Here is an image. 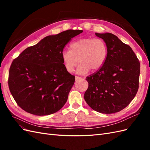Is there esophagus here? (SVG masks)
Returning <instances> with one entry per match:
<instances>
[{"label": "esophagus", "mask_w": 150, "mask_h": 150, "mask_svg": "<svg viewBox=\"0 0 150 150\" xmlns=\"http://www.w3.org/2000/svg\"><path fill=\"white\" fill-rule=\"evenodd\" d=\"M79 79H81V77H79V76H76L75 77V80L76 81H78V80H79Z\"/></svg>", "instance_id": "obj_1"}]
</instances>
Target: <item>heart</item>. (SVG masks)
Listing matches in <instances>:
<instances>
[{
    "instance_id": "1",
    "label": "heart",
    "mask_w": 150,
    "mask_h": 150,
    "mask_svg": "<svg viewBox=\"0 0 150 150\" xmlns=\"http://www.w3.org/2000/svg\"><path fill=\"white\" fill-rule=\"evenodd\" d=\"M106 42L99 38H81L72 42L69 50L63 51L61 59L66 71L71 73L79 63L76 72L84 74L96 71L103 66L108 57Z\"/></svg>"
}]
</instances>
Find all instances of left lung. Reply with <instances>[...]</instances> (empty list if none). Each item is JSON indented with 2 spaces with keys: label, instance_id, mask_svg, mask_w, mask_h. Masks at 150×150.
Returning a JSON list of instances; mask_svg holds the SVG:
<instances>
[{
  "label": "left lung",
  "instance_id": "left-lung-1",
  "mask_svg": "<svg viewBox=\"0 0 150 150\" xmlns=\"http://www.w3.org/2000/svg\"><path fill=\"white\" fill-rule=\"evenodd\" d=\"M106 42L108 52L103 66L86 78L84 99L93 110L111 114L123 110L139 87L140 63L130 46L111 33H95Z\"/></svg>",
  "mask_w": 150,
  "mask_h": 150
}]
</instances>
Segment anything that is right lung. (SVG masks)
Masks as SVG:
<instances>
[{"label": "right lung", "mask_w": 150, "mask_h": 150, "mask_svg": "<svg viewBox=\"0 0 150 150\" xmlns=\"http://www.w3.org/2000/svg\"><path fill=\"white\" fill-rule=\"evenodd\" d=\"M82 30H67L48 35L25 49L12 62L8 74L10 91L22 110L37 116L53 114L64 106L74 84L61 54L66 44Z\"/></svg>", "instance_id": "obj_1"}]
</instances>
